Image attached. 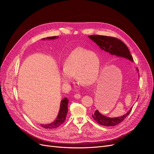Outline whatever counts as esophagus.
<instances>
[{"instance_id":"1","label":"esophagus","mask_w":154,"mask_h":154,"mask_svg":"<svg viewBox=\"0 0 154 154\" xmlns=\"http://www.w3.org/2000/svg\"><path fill=\"white\" fill-rule=\"evenodd\" d=\"M74 97H75L76 99H80V97H81V95L79 94H74Z\"/></svg>"}]
</instances>
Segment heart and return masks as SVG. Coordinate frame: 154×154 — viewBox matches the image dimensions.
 I'll return each mask as SVG.
<instances>
[{
    "instance_id": "heart-1",
    "label": "heart",
    "mask_w": 154,
    "mask_h": 154,
    "mask_svg": "<svg viewBox=\"0 0 154 154\" xmlns=\"http://www.w3.org/2000/svg\"><path fill=\"white\" fill-rule=\"evenodd\" d=\"M100 68V59L95 53L84 48H78L63 61L61 80L63 83H68L74 76L80 84L91 85L98 78Z\"/></svg>"
}]
</instances>
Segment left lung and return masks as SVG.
Instances as JSON below:
<instances>
[{"instance_id":"obj_1","label":"left lung","mask_w":154,"mask_h":154,"mask_svg":"<svg viewBox=\"0 0 154 154\" xmlns=\"http://www.w3.org/2000/svg\"><path fill=\"white\" fill-rule=\"evenodd\" d=\"M88 37L93 42H94L101 49L106 51V53L111 55H115L118 57L127 58L133 62L132 57L130 54L127 46L120 40L114 38V37L102 35H91L88 36ZM132 109V107L130 108L127 113L118 118L106 117V116L101 114L97 110L94 112L92 116L96 122L101 125L105 126V127H112V126L117 125L123 122L131 112Z\"/></svg>"}]
</instances>
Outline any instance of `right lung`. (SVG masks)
I'll return each mask as SVG.
<instances>
[{
    "mask_svg": "<svg viewBox=\"0 0 154 154\" xmlns=\"http://www.w3.org/2000/svg\"><path fill=\"white\" fill-rule=\"evenodd\" d=\"M58 37L57 36H50L47 37V38H42L43 40H54L56 38H58ZM68 103H69V100H67V97H65L62 101L61 103H60V107L59 110V112L57 116V118L53 122L49 124H46V125H42L41 124V127H43L46 129H52L58 127L59 126L61 125L64 123L66 119L67 113L68 111Z\"/></svg>",
    "mask_w": 154,
    "mask_h": 154,
    "instance_id": "right-lung-1",
    "label": "right lung"
}]
</instances>
